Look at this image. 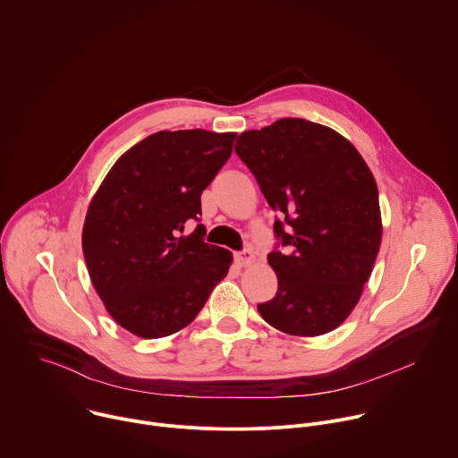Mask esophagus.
Segmentation results:
<instances>
[{
	"label": "esophagus",
	"mask_w": 458,
	"mask_h": 458,
	"mask_svg": "<svg viewBox=\"0 0 458 458\" xmlns=\"http://www.w3.org/2000/svg\"><path fill=\"white\" fill-rule=\"evenodd\" d=\"M254 252L252 250H243V252H238V254H234V261H236V265L238 267H249V265H252L254 263Z\"/></svg>",
	"instance_id": "34e87169"
}]
</instances>
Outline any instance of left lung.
<instances>
[{
	"mask_svg": "<svg viewBox=\"0 0 458 458\" xmlns=\"http://www.w3.org/2000/svg\"><path fill=\"white\" fill-rule=\"evenodd\" d=\"M234 152L284 218L274 233L288 250L267 256L277 293L258 304L259 315L295 336L336 329L358 304L381 243L372 172L349 140L302 118L245 131Z\"/></svg>",
	"mask_w": 458,
	"mask_h": 458,
	"instance_id": "obj_1",
	"label": "left lung"
}]
</instances>
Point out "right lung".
<instances>
[{
    "instance_id": "add662e5",
    "label": "right lung",
    "mask_w": 458,
    "mask_h": 458,
    "mask_svg": "<svg viewBox=\"0 0 458 458\" xmlns=\"http://www.w3.org/2000/svg\"><path fill=\"white\" fill-rule=\"evenodd\" d=\"M236 132L161 131L129 148L89 202L82 250L109 315L141 338L186 327L227 276L233 252L204 243L200 195L233 154Z\"/></svg>"
}]
</instances>
